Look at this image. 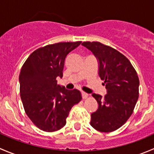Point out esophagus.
I'll return each mask as SVG.
<instances>
[{"label": "esophagus", "mask_w": 154, "mask_h": 154, "mask_svg": "<svg viewBox=\"0 0 154 154\" xmlns=\"http://www.w3.org/2000/svg\"><path fill=\"white\" fill-rule=\"evenodd\" d=\"M81 95H82V97H83V99H86L87 97H88V94H87V93L84 92V91H82V92H81Z\"/></svg>", "instance_id": "34e87169"}]
</instances>
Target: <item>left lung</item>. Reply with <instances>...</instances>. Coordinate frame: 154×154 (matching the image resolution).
<instances>
[{
  "mask_svg": "<svg viewBox=\"0 0 154 154\" xmlns=\"http://www.w3.org/2000/svg\"><path fill=\"white\" fill-rule=\"evenodd\" d=\"M99 63L98 74L104 81L107 94H92L98 108L91 115L90 125L96 130L109 133L128 120L139 98V80L128 59L119 51L98 42H84Z\"/></svg>",
  "mask_w": 154,
  "mask_h": 154,
  "instance_id": "8db88e82",
  "label": "left lung"
}]
</instances>
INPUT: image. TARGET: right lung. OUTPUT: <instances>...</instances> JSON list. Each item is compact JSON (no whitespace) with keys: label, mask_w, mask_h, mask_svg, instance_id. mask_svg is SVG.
<instances>
[{"label":"right lung","mask_w":154,"mask_h":154,"mask_svg":"<svg viewBox=\"0 0 154 154\" xmlns=\"http://www.w3.org/2000/svg\"><path fill=\"white\" fill-rule=\"evenodd\" d=\"M81 42H60L38 48L29 56L19 75L20 95L25 112L40 130L54 132L66 124L70 110L81 100L79 90L57 84L65 60Z\"/></svg>","instance_id":"add662e5"}]
</instances>
